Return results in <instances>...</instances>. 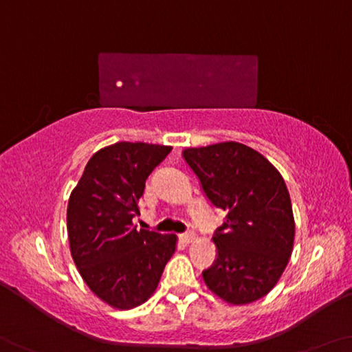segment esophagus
<instances>
[{"label": "esophagus", "instance_id": "34e87169", "mask_svg": "<svg viewBox=\"0 0 352 352\" xmlns=\"http://www.w3.org/2000/svg\"><path fill=\"white\" fill-rule=\"evenodd\" d=\"M180 238H182V241H185V243H192L194 239H196V235H194L192 232H185V233H182Z\"/></svg>", "mask_w": 352, "mask_h": 352}]
</instances>
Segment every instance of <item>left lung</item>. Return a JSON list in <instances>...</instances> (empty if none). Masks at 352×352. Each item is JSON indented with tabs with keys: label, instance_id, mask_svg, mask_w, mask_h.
<instances>
[{
	"label": "left lung",
	"instance_id": "8db88e82",
	"mask_svg": "<svg viewBox=\"0 0 352 352\" xmlns=\"http://www.w3.org/2000/svg\"><path fill=\"white\" fill-rule=\"evenodd\" d=\"M206 199L226 211L213 243L217 258L202 272L216 296L243 305L266 296L285 271L294 217L285 182L263 155L239 142L183 150Z\"/></svg>",
	"mask_w": 352,
	"mask_h": 352
}]
</instances>
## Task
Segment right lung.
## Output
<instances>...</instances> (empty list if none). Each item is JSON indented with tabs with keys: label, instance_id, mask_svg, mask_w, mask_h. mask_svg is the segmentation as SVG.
<instances>
[{
	"label": "right lung",
	"instance_id": "right-lung-1",
	"mask_svg": "<svg viewBox=\"0 0 352 352\" xmlns=\"http://www.w3.org/2000/svg\"><path fill=\"white\" fill-rule=\"evenodd\" d=\"M172 147L117 142L89 160L67 206L70 252L86 285L114 309L128 310L155 293L177 236L136 230L147 177Z\"/></svg>",
	"mask_w": 352,
	"mask_h": 352
}]
</instances>
